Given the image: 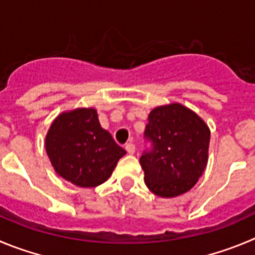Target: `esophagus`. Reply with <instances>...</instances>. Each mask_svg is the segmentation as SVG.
Here are the masks:
<instances>
[{
  "instance_id": "esophagus-1",
  "label": "esophagus",
  "mask_w": 255,
  "mask_h": 255,
  "mask_svg": "<svg viewBox=\"0 0 255 255\" xmlns=\"http://www.w3.org/2000/svg\"><path fill=\"white\" fill-rule=\"evenodd\" d=\"M125 148H126V151H127L129 154H133L135 152V146L133 143H127V144H126Z\"/></svg>"
}]
</instances>
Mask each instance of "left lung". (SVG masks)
I'll use <instances>...</instances> for the list:
<instances>
[{
  "label": "left lung",
  "instance_id": "left-lung-1",
  "mask_svg": "<svg viewBox=\"0 0 255 255\" xmlns=\"http://www.w3.org/2000/svg\"><path fill=\"white\" fill-rule=\"evenodd\" d=\"M144 138L152 146L139 158L147 187L161 197L191 190L208 163V125L182 104L161 106L148 114Z\"/></svg>",
  "mask_w": 255,
  "mask_h": 255
}]
</instances>
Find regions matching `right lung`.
<instances>
[{
    "instance_id": "1",
    "label": "right lung",
    "mask_w": 255,
    "mask_h": 255,
    "mask_svg": "<svg viewBox=\"0 0 255 255\" xmlns=\"http://www.w3.org/2000/svg\"><path fill=\"white\" fill-rule=\"evenodd\" d=\"M45 148L56 173L79 187L106 182L127 153L102 128L94 108L59 114L47 130Z\"/></svg>"
}]
</instances>
